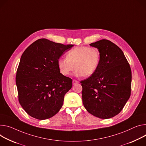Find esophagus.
Instances as JSON below:
<instances>
[{"label":"esophagus","mask_w":146,"mask_h":146,"mask_svg":"<svg viewBox=\"0 0 146 146\" xmlns=\"http://www.w3.org/2000/svg\"><path fill=\"white\" fill-rule=\"evenodd\" d=\"M78 83V81H77V80H73V85L76 84Z\"/></svg>","instance_id":"1"}]
</instances>
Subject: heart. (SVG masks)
Returning <instances> with one entry per match:
<instances>
[{
	"label": "heart",
	"instance_id": "heart-1",
	"mask_svg": "<svg viewBox=\"0 0 146 146\" xmlns=\"http://www.w3.org/2000/svg\"><path fill=\"white\" fill-rule=\"evenodd\" d=\"M100 59V52L98 49L87 46H76L68 52L67 57L60 58L58 65L64 76L69 75L76 68V76L88 77L96 72Z\"/></svg>",
	"mask_w": 146,
	"mask_h": 146
}]
</instances>
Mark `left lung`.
I'll list each match as a JSON object with an SVG mask.
<instances>
[{"instance_id": "1", "label": "left lung", "mask_w": 146, "mask_h": 146, "mask_svg": "<svg viewBox=\"0 0 146 146\" xmlns=\"http://www.w3.org/2000/svg\"><path fill=\"white\" fill-rule=\"evenodd\" d=\"M100 52L96 72L80 82L84 107L101 119L112 117L122 110L131 93V72L123 51L107 39L91 43Z\"/></svg>"}]
</instances>
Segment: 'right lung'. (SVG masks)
<instances>
[{"instance_id":"1","label":"right lung","mask_w":146,"mask_h":146,"mask_svg":"<svg viewBox=\"0 0 146 146\" xmlns=\"http://www.w3.org/2000/svg\"><path fill=\"white\" fill-rule=\"evenodd\" d=\"M73 45L39 39L26 49L18 66L16 83L19 101L30 116L49 119L61 109L72 80L60 73L58 61Z\"/></svg>"}]
</instances>
